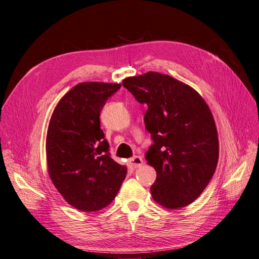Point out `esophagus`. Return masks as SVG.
Here are the masks:
<instances>
[{
  "label": "esophagus",
  "mask_w": 259,
  "mask_h": 259,
  "mask_svg": "<svg viewBox=\"0 0 259 259\" xmlns=\"http://www.w3.org/2000/svg\"><path fill=\"white\" fill-rule=\"evenodd\" d=\"M130 164H131L132 167L136 168V167H139V166L143 165V164H144V160H143L142 156L135 155L134 158H132V159L130 160Z\"/></svg>",
  "instance_id": "esophagus-1"
}]
</instances>
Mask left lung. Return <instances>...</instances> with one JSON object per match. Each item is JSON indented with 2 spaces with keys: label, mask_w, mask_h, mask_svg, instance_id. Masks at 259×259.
I'll return each mask as SVG.
<instances>
[{
  "label": "left lung",
  "mask_w": 259,
  "mask_h": 259,
  "mask_svg": "<svg viewBox=\"0 0 259 259\" xmlns=\"http://www.w3.org/2000/svg\"><path fill=\"white\" fill-rule=\"evenodd\" d=\"M123 86L148 106L144 121L153 145L145 158L156 171L153 200L169 209L191 204L209 184L219 155L205 100L188 84L153 71L125 77Z\"/></svg>",
  "instance_id": "8db88e82"
}]
</instances>
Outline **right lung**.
Instances as JSON below:
<instances>
[{"label":"right lung","mask_w":259,"mask_h":259,"mask_svg":"<svg viewBox=\"0 0 259 259\" xmlns=\"http://www.w3.org/2000/svg\"><path fill=\"white\" fill-rule=\"evenodd\" d=\"M121 84L82 82L55 107L46 135V161L55 188L83 211L107 207L119 192L127 167L109 154L99 114Z\"/></svg>","instance_id":"1"}]
</instances>
